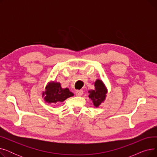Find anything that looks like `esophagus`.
I'll list each match as a JSON object with an SVG mask.
<instances>
[{"instance_id":"esophagus-1","label":"esophagus","mask_w":157,"mask_h":157,"mask_svg":"<svg viewBox=\"0 0 157 157\" xmlns=\"http://www.w3.org/2000/svg\"><path fill=\"white\" fill-rule=\"evenodd\" d=\"M83 94V90H77V91L76 92V95L77 96L80 97V96H81Z\"/></svg>"}]
</instances>
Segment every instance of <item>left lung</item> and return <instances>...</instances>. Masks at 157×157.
Returning a JSON list of instances; mask_svg holds the SVG:
<instances>
[{"label":"left lung","mask_w":157,"mask_h":157,"mask_svg":"<svg viewBox=\"0 0 157 157\" xmlns=\"http://www.w3.org/2000/svg\"><path fill=\"white\" fill-rule=\"evenodd\" d=\"M95 90L89 91V98L94 102L95 107H98L105 99V94H107V90L105 89L104 83L101 80L97 79L95 83Z\"/></svg>","instance_id":"left-lung-1"}]
</instances>
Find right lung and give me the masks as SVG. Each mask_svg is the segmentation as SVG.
Wrapping results in <instances>:
<instances>
[{
  "mask_svg": "<svg viewBox=\"0 0 157 157\" xmlns=\"http://www.w3.org/2000/svg\"><path fill=\"white\" fill-rule=\"evenodd\" d=\"M44 100L48 103H60L66 98L74 95L68 88L63 89L59 83H49L46 87V91L43 94Z\"/></svg>",
  "mask_w": 157,
  "mask_h": 157,
  "instance_id": "right-lung-1",
  "label": "right lung"
}]
</instances>
